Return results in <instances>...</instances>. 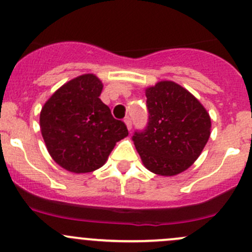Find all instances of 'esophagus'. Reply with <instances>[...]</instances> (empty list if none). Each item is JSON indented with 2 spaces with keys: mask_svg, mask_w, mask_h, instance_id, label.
<instances>
[{
  "mask_svg": "<svg viewBox=\"0 0 252 252\" xmlns=\"http://www.w3.org/2000/svg\"><path fill=\"white\" fill-rule=\"evenodd\" d=\"M124 123L126 124V128H128V130H131V119H130V117H126V118H124Z\"/></svg>",
  "mask_w": 252,
  "mask_h": 252,
  "instance_id": "1",
  "label": "esophagus"
}]
</instances>
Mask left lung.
<instances>
[{"label":"left lung","instance_id":"obj_1","mask_svg":"<svg viewBox=\"0 0 252 252\" xmlns=\"http://www.w3.org/2000/svg\"><path fill=\"white\" fill-rule=\"evenodd\" d=\"M149 122L133 141L144 166L158 175L179 174L197 159L211 134L204 106L174 81L146 89Z\"/></svg>","mask_w":252,"mask_h":252}]
</instances>
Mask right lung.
<instances>
[{"mask_svg":"<svg viewBox=\"0 0 252 252\" xmlns=\"http://www.w3.org/2000/svg\"><path fill=\"white\" fill-rule=\"evenodd\" d=\"M102 83L84 74L61 86L40 113L48 154L62 168L89 173L107 161L116 142L128 136L124 122L114 119L100 100Z\"/></svg>","mask_w":252,"mask_h":252,"instance_id":"obj_1","label":"right lung"}]
</instances>
